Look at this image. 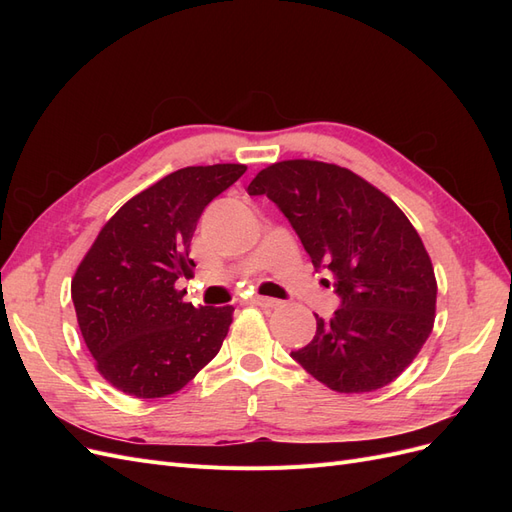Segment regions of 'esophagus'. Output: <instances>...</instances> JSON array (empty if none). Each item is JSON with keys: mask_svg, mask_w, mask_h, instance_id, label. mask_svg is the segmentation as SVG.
Here are the masks:
<instances>
[{"mask_svg": "<svg viewBox=\"0 0 512 512\" xmlns=\"http://www.w3.org/2000/svg\"><path fill=\"white\" fill-rule=\"evenodd\" d=\"M252 303L258 305V307H267V309H273V307L280 305V301L269 299V297H252Z\"/></svg>", "mask_w": 512, "mask_h": 512, "instance_id": "obj_1", "label": "esophagus"}]
</instances>
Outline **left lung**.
<instances>
[{"label":"left lung","instance_id":"left-lung-1","mask_svg":"<svg viewBox=\"0 0 512 512\" xmlns=\"http://www.w3.org/2000/svg\"><path fill=\"white\" fill-rule=\"evenodd\" d=\"M247 194L273 200L314 267L333 275L339 309L329 320L316 314L314 339L292 359L337 393L393 382L427 342L438 294L404 211L352 170L316 160L271 164Z\"/></svg>","mask_w":512,"mask_h":512}]
</instances>
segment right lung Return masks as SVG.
<instances>
[{"label":"right lung","mask_w":512,"mask_h":512,"mask_svg":"<svg viewBox=\"0 0 512 512\" xmlns=\"http://www.w3.org/2000/svg\"><path fill=\"white\" fill-rule=\"evenodd\" d=\"M247 166H188L130 198L104 224L72 280L85 344L104 380L141 399L181 391L220 352L235 307H194L190 243L205 207Z\"/></svg>","instance_id":"right-lung-1"}]
</instances>
